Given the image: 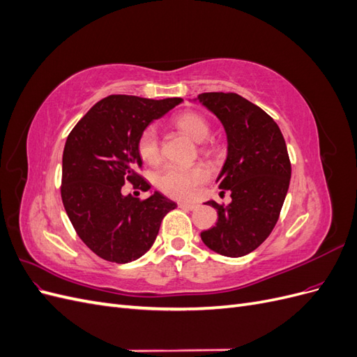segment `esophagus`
Wrapping results in <instances>:
<instances>
[{"mask_svg": "<svg viewBox=\"0 0 357 357\" xmlns=\"http://www.w3.org/2000/svg\"><path fill=\"white\" fill-rule=\"evenodd\" d=\"M178 207L183 210H195L197 208V204H192V202H178Z\"/></svg>", "mask_w": 357, "mask_h": 357, "instance_id": "34e87169", "label": "esophagus"}]
</instances>
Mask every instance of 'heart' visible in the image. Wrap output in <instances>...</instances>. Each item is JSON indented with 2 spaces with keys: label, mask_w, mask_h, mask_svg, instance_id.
<instances>
[{
  "label": "heart",
  "mask_w": 357,
  "mask_h": 357,
  "mask_svg": "<svg viewBox=\"0 0 357 357\" xmlns=\"http://www.w3.org/2000/svg\"><path fill=\"white\" fill-rule=\"evenodd\" d=\"M174 125L195 142L210 135V123L202 114L197 112L181 113L174 119ZM137 150L142 160L147 165H158L160 162V146L155 126H147L139 134L137 142ZM207 178V168L201 164L190 167H177L168 165L162 169L156 177V186L165 195L176 199H188L192 198L197 188Z\"/></svg>",
  "instance_id": "1"
}]
</instances>
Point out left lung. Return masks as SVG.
I'll list each match as a JSON object with an SVG mask.
<instances>
[{"instance_id": "obj_1", "label": "left lung", "mask_w": 357, "mask_h": 357, "mask_svg": "<svg viewBox=\"0 0 357 357\" xmlns=\"http://www.w3.org/2000/svg\"><path fill=\"white\" fill-rule=\"evenodd\" d=\"M220 119L228 135V158L215 180L229 205L208 201L218 223L201 232L213 252L240 257L261 245L280 218L291 167L284 138L274 119L234 92H207L198 98Z\"/></svg>"}]
</instances>
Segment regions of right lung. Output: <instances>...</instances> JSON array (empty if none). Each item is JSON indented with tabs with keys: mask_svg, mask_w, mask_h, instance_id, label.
<instances>
[{
	"mask_svg": "<svg viewBox=\"0 0 357 357\" xmlns=\"http://www.w3.org/2000/svg\"><path fill=\"white\" fill-rule=\"evenodd\" d=\"M181 98L149 100L110 95L96 102L68 134L62 155L61 198L80 240L109 262L128 264L156 240L176 202L155 192L146 199L123 195L125 183L149 190L137 142L143 129Z\"/></svg>",
	"mask_w": 357,
	"mask_h": 357,
	"instance_id": "1",
	"label": "right lung"
}]
</instances>
